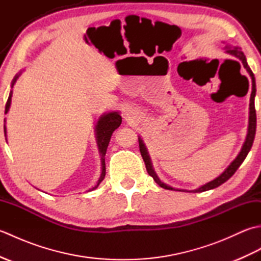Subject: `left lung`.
Segmentation results:
<instances>
[{"label":"left lung","instance_id":"8db88e82","mask_svg":"<svg viewBox=\"0 0 261 261\" xmlns=\"http://www.w3.org/2000/svg\"><path fill=\"white\" fill-rule=\"evenodd\" d=\"M225 53L229 54L230 56L234 57L237 59L240 60V63L243 65V67L246 68V70L248 71L249 76H250L251 79V95H250V103H249V124H248V134L246 137V140L243 142V146L241 148V150L239 152V154L236 157V159L232 162L228 167L224 169V171L220 176L216 177L213 180H211L206 184H204L202 186H199L198 188H195V190L193 191H186V190H179V188H175V187H171L167 184H165L164 181H162L159 179V177L157 176L156 171H154L153 167H152V163H151V159L150 156H149V152L147 150V147L145 145V142L141 139V137L138 138L139 139V148H140V152H141V156L143 158V162L146 164V168L148 174L150 175L153 180L157 182V184L165 188V190H170V191H181V192H190V193H201V192H205V191H210V190H213L215 187H219L220 185H222L223 182H225L229 178H231L232 175H233L237 169L240 167V165L243 163V160L246 159L247 154L250 151V149L252 147V143H253V139H254V135H256V124H257V116H256V109H254V97H256V80H254V75L252 73V70L250 69V67L248 66L247 63V59L245 54L241 51V48L239 47H233V46H230V45H226L225 46ZM238 63V62H236ZM239 64V63H238ZM240 65V64H239Z\"/></svg>","mask_w":261,"mask_h":261}]
</instances>
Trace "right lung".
<instances>
[{
    "label": "right lung",
    "mask_w": 261,
    "mask_h": 261,
    "mask_svg": "<svg viewBox=\"0 0 261 261\" xmlns=\"http://www.w3.org/2000/svg\"><path fill=\"white\" fill-rule=\"evenodd\" d=\"M22 71L23 70H20V73H18L14 76L12 83H11V88H13L16 81H18V79L21 76ZM12 94H13V90H11L10 94H9L7 105H5V114H8L9 110H10ZM5 122H7V120L4 119V135L7 136V126H5ZM121 122H122V118L120 115V112H118V111H112V112H108V113L102 114L96 122L95 137H96L98 151H99V154H101V166L102 167H101V176H99L98 180L96 181V185L92 187L91 190H88V192L97 188V186L101 184V181L104 179V177H105V153H107V149H108L111 137H112V134L114 132V130L118 129V127L120 126Z\"/></svg>",
    "instance_id": "right-lung-1"
}]
</instances>
